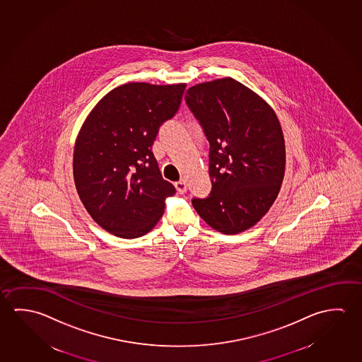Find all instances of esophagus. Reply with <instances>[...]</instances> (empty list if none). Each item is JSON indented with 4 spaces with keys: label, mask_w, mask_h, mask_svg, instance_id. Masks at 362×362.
I'll return each mask as SVG.
<instances>
[{
    "label": "esophagus",
    "mask_w": 362,
    "mask_h": 362,
    "mask_svg": "<svg viewBox=\"0 0 362 362\" xmlns=\"http://www.w3.org/2000/svg\"><path fill=\"white\" fill-rule=\"evenodd\" d=\"M175 188L178 190L179 194H184V193L187 192V184H185V182L182 179V180H179V182L175 183Z\"/></svg>",
    "instance_id": "1"
}]
</instances>
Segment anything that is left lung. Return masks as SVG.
Listing matches in <instances>:
<instances>
[{
  "label": "left lung",
  "mask_w": 362,
  "mask_h": 362,
  "mask_svg": "<svg viewBox=\"0 0 362 362\" xmlns=\"http://www.w3.org/2000/svg\"><path fill=\"white\" fill-rule=\"evenodd\" d=\"M185 103L209 143L207 198L192 203L214 230L236 235L256 225L283 183L285 145L273 108L232 78L197 84Z\"/></svg>",
  "instance_id": "left-lung-1"
}]
</instances>
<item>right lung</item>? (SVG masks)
I'll use <instances>...</instances> for the list:
<instances>
[{
    "label": "right lung",
    "instance_id": "obj_1",
    "mask_svg": "<svg viewBox=\"0 0 362 362\" xmlns=\"http://www.w3.org/2000/svg\"><path fill=\"white\" fill-rule=\"evenodd\" d=\"M184 89L183 83L122 84L95 105L79 131L73 156L78 196L115 236L148 233L175 194L151 148L161 124L178 112Z\"/></svg>",
    "mask_w": 362,
    "mask_h": 362
}]
</instances>
